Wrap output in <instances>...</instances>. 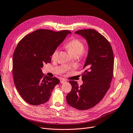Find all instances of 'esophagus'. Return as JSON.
<instances>
[{"mask_svg":"<svg viewBox=\"0 0 133 133\" xmlns=\"http://www.w3.org/2000/svg\"><path fill=\"white\" fill-rule=\"evenodd\" d=\"M66 82H67V81L64 78L60 79V83L61 84H64V83H66Z\"/></svg>","mask_w":133,"mask_h":133,"instance_id":"obj_1","label":"esophagus"}]
</instances>
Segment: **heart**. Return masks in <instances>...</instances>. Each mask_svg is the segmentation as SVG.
Wrapping results in <instances>:
<instances>
[{"label":"heart","instance_id":"heart-1","mask_svg":"<svg viewBox=\"0 0 133 133\" xmlns=\"http://www.w3.org/2000/svg\"><path fill=\"white\" fill-rule=\"evenodd\" d=\"M66 46L72 56H79L84 51V48H85L84 43L81 40L76 38L69 41L66 44ZM59 52V49L57 48L54 51L52 54L51 57L53 60H55L57 58Z\"/></svg>","mask_w":133,"mask_h":133}]
</instances>
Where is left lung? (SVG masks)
I'll use <instances>...</instances> for the list:
<instances>
[{"label":"left lung","mask_w":133,"mask_h":133,"mask_svg":"<svg viewBox=\"0 0 133 133\" xmlns=\"http://www.w3.org/2000/svg\"><path fill=\"white\" fill-rule=\"evenodd\" d=\"M85 38L89 52L83 69V84L69 81L71 90L67 95L68 104L78 110H87L97 104L110 87L114 73V52L110 43L98 32L93 29L75 32Z\"/></svg>","instance_id":"1"}]
</instances>
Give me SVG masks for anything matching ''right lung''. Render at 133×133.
Here are the masks:
<instances>
[{"label":"right lung","mask_w":133,"mask_h":133,"mask_svg":"<svg viewBox=\"0 0 133 133\" xmlns=\"http://www.w3.org/2000/svg\"><path fill=\"white\" fill-rule=\"evenodd\" d=\"M71 32L39 29L25 36L18 43L13 55V74L16 88L21 97L33 105L49 100L60 81L44 76L41 68L50 63L54 51Z\"/></svg>","instance_id":"1"}]
</instances>
